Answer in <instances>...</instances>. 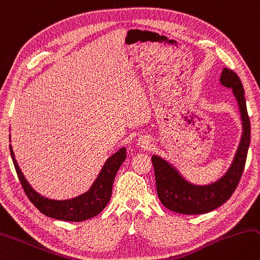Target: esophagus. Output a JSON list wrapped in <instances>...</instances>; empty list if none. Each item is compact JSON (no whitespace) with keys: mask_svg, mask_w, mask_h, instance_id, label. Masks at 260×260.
I'll use <instances>...</instances> for the list:
<instances>
[{"mask_svg":"<svg viewBox=\"0 0 260 260\" xmlns=\"http://www.w3.org/2000/svg\"><path fill=\"white\" fill-rule=\"evenodd\" d=\"M138 145L144 150H150L153 145V141L148 135H141L138 139Z\"/></svg>","mask_w":260,"mask_h":260,"instance_id":"34e87169","label":"esophagus"}]
</instances>
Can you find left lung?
<instances>
[{
	"mask_svg": "<svg viewBox=\"0 0 260 260\" xmlns=\"http://www.w3.org/2000/svg\"><path fill=\"white\" fill-rule=\"evenodd\" d=\"M220 84L231 88L238 101L242 134L232 164L223 176L209 184H194L184 177L178 169L158 154H153L155 185L159 200L167 209L185 215L206 214L218 208L230 199L240 178L247 159L250 145V120L244 99V89L237 74L228 68L221 72Z\"/></svg>",
	"mask_w": 260,
	"mask_h": 260,
	"instance_id": "obj_1",
	"label": "left lung"
}]
</instances>
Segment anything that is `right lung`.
<instances>
[{"mask_svg":"<svg viewBox=\"0 0 260 260\" xmlns=\"http://www.w3.org/2000/svg\"><path fill=\"white\" fill-rule=\"evenodd\" d=\"M10 153L17 175L28 199L37 209L51 218L66 221H83L96 216L106 208L112 192L116 174L126 159V148H120L116 153L110 155L103 165L95 181L87 192L73 199L53 200L40 194L26 179L15 158L10 144Z\"/></svg>","mask_w":260,"mask_h":260,"instance_id":"right-lung-1","label":"right lung"}]
</instances>
